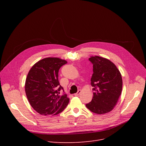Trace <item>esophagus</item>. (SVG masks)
<instances>
[{"instance_id":"34e87169","label":"esophagus","mask_w":146,"mask_h":146,"mask_svg":"<svg viewBox=\"0 0 146 146\" xmlns=\"http://www.w3.org/2000/svg\"><path fill=\"white\" fill-rule=\"evenodd\" d=\"M81 92V90H79L78 91V92L77 93H76V94H74V96H78L79 94H80V93Z\"/></svg>"}]
</instances>
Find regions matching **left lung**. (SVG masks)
<instances>
[{"mask_svg":"<svg viewBox=\"0 0 146 146\" xmlns=\"http://www.w3.org/2000/svg\"><path fill=\"white\" fill-rule=\"evenodd\" d=\"M89 60L93 64L90 84L93 87L94 97L86 106L97 114L108 113L116 105L121 95V74L116 66L108 59L95 56Z\"/></svg>","mask_w":146,"mask_h":146,"instance_id":"8db88e82","label":"left lung"}]
</instances>
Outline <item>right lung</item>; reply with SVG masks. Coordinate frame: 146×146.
Returning a JSON list of instances; mask_svg holds the SVG:
<instances>
[{"label":"right lung","mask_w":146,"mask_h":146,"mask_svg":"<svg viewBox=\"0 0 146 146\" xmlns=\"http://www.w3.org/2000/svg\"><path fill=\"white\" fill-rule=\"evenodd\" d=\"M67 61L58 58L48 57L38 61L27 75L25 93L31 106L44 115H55L62 112L69 99L58 81L59 69ZM64 90L62 96L59 91Z\"/></svg>","instance_id":"right-lung-1"}]
</instances>
